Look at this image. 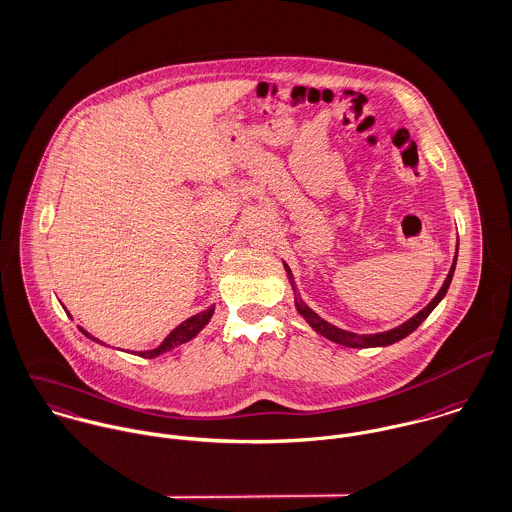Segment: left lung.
Segmentation results:
<instances>
[{
  "instance_id": "left-lung-1",
  "label": "left lung",
  "mask_w": 512,
  "mask_h": 512,
  "mask_svg": "<svg viewBox=\"0 0 512 512\" xmlns=\"http://www.w3.org/2000/svg\"><path fill=\"white\" fill-rule=\"evenodd\" d=\"M457 253H459V241H457V249H455V257H453V263H451V269L441 285V289L437 291V295L429 301L427 307L421 308L417 314H413L411 318H408L406 322L398 324L396 328H390L386 332H376V334H356V332H350V330H344V328H338L334 324H330L328 320H324L322 316H318L312 308L308 307L307 303L301 299V295L297 293V287H295V279H293V273L289 269V265L283 261L285 265V271H287V277H289V283L293 287V293H295V307L297 312L307 320L310 324V328L314 332H318L320 336L328 338L330 342H336L340 346H346V348H384V346H390L394 342H400L402 338H406L408 334H411L429 314L431 310L437 307L441 303V299L447 295V289L451 285V279H453V273H455V265H457Z\"/></svg>"
}]
</instances>
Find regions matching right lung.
<instances>
[{"instance_id": "add662e5", "label": "right lung", "mask_w": 512, "mask_h": 512, "mask_svg": "<svg viewBox=\"0 0 512 512\" xmlns=\"http://www.w3.org/2000/svg\"><path fill=\"white\" fill-rule=\"evenodd\" d=\"M213 310H215V305H211V307L205 308L202 312H198V314H194V316L186 318L182 324H178V326H176V328H174V330H172V332L162 340V344H160V346H156V348H152V350L136 352V356H140V358H158V356H162V354H166V352L174 350L176 346H180V344H184V342L192 340L194 336H198V334L202 332V328H204L205 324L211 320ZM81 332H83L87 338H91V340H95V342L103 344L99 338H95L93 334H89L85 328H81ZM132 354H134V352H132Z\"/></svg>"}]
</instances>
